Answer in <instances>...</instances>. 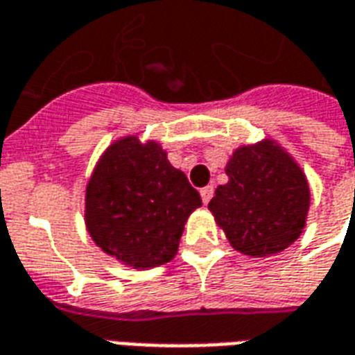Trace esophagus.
I'll use <instances>...</instances> for the list:
<instances>
[{
  "label": "esophagus",
  "instance_id": "34e87169",
  "mask_svg": "<svg viewBox=\"0 0 355 355\" xmlns=\"http://www.w3.org/2000/svg\"><path fill=\"white\" fill-rule=\"evenodd\" d=\"M212 193H214V188H212V186H205V188H201V199H203L205 205L211 201Z\"/></svg>",
  "mask_w": 355,
  "mask_h": 355
}]
</instances>
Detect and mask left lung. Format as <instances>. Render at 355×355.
<instances>
[{
	"mask_svg": "<svg viewBox=\"0 0 355 355\" xmlns=\"http://www.w3.org/2000/svg\"><path fill=\"white\" fill-rule=\"evenodd\" d=\"M227 184L209 209L235 250L265 258L286 250L303 233L311 207L306 177L278 143L241 146L225 165Z\"/></svg>",
	"mask_w": 355,
	"mask_h": 355,
	"instance_id": "1",
	"label": "left lung"
}]
</instances>
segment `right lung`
Returning a JSON list of instances; mask_svg holds the SVG:
<instances>
[{
    "label": "right lung",
    "mask_w": 355,
    "mask_h": 355,
    "mask_svg": "<svg viewBox=\"0 0 355 355\" xmlns=\"http://www.w3.org/2000/svg\"><path fill=\"white\" fill-rule=\"evenodd\" d=\"M201 198L156 141L135 135L112 143L86 186L84 222L94 243L120 263L150 269L169 263Z\"/></svg>",
    "instance_id": "obj_1"
}]
</instances>
